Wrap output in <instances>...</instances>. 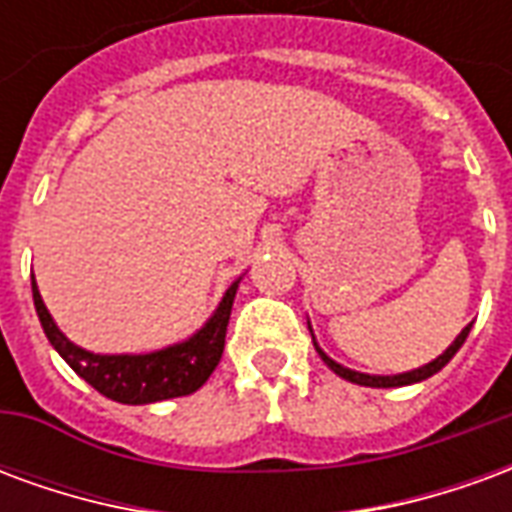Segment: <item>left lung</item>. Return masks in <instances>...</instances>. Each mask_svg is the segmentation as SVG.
Instances as JSON below:
<instances>
[{"label":"left lung","mask_w":512,"mask_h":512,"mask_svg":"<svg viewBox=\"0 0 512 512\" xmlns=\"http://www.w3.org/2000/svg\"><path fill=\"white\" fill-rule=\"evenodd\" d=\"M469 329H472V323H469V326H466V329H463V332L455 337V343H452L450 348L444 351V354L436 356L433 362L417 367V370H408V373H397V376H370V373H356V370H348V367L337 365L332 356L323 354L321 348H318V343H315V337H312V343H315V351L321 354L323 362L332 367L337 376L345 378V381H351V384H359V386H376V389H389V386H408V384H417V381H425V378H430V376H436L441 367L447 365L452 356L458 354V348L466 343V337H469ZM310 332H312V329H310Z\"/></svg>","instance_id":"left-lung-1"}]
</instances>
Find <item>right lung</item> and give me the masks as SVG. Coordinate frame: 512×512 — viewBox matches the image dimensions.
Here are the masks:
<instances>
[{
  "label": "right lung",
  "mask_w": 512,
  "mask_h": 512,
  "mask_svg": "<svg viewBox=\"0 0 512 512\" xmlns=\"http://www.w3.org/2000/svg\"><path fill=\"white\" fill-rule=\"evenodd\" d=\"M235 290H238V282L227 288L219 307L213 310L200 332L191 334L183 343L169 345L153 354H93L73 345L57 329V323L40 299L38 282L32 277V299H35L40 326L49 337V343L57 348V354L71 365L76 376H82L101 395L117 403H128V406L191 395L211 378L222 359Z\"/></svg>",
  "instance_id": "add662e5"
}]
</instances>
